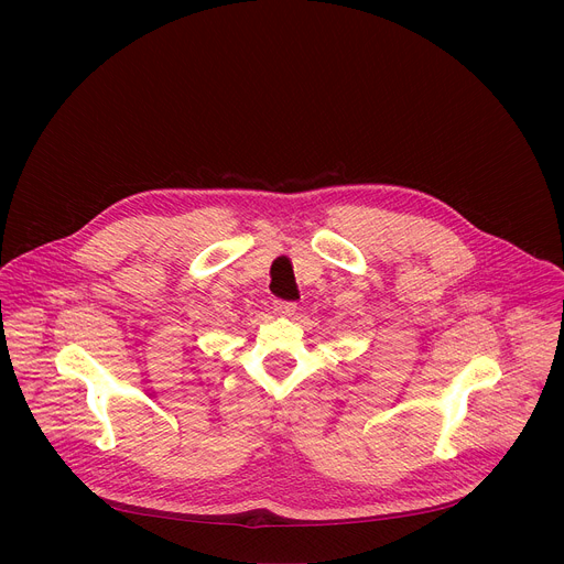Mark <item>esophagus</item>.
<instances>
[{
	"mask_svg": "<svg viewBox=\"0 0 564 564\" xmlns=\"http://www.w3.org/2000/svg\"><path fill=\"white\" fill-rule=\"evenodd\" d=\"M272 310H274L276 314H281V316H292L294 310H296V305H294V303H288V301H274V303H272Z\"/></svg>",
	"mask_w": 564,
	"mask_h": 564,
	"instance_id": "34e87169",
	"label": "esophagus"
}]
</instances>
